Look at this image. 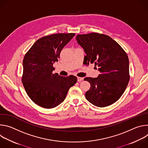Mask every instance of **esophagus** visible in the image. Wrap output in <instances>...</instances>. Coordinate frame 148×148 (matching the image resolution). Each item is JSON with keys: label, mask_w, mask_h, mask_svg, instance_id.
<instances>
[{"label": "esophagus", "mask_w": 148, "mask_h": 148, "mask_svg": "<svg viewBox=\"0 0 148 148\" xmlns=\"http://www.w3.org/2000/svg\"><path fill=\"white\" fill-rule=\"evenodd\" d=\"M83 79H84V78H82V77H77V81H78V82L81 81H82Z\"/></svg>", "instance_id": "esophagus-1"}]
</instances>
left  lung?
I'll use <instances>...</instances> for the list:
<instances>
[{"instance_id": "left-lung-1", "label": "left lung", "mask_w": 148, "mask_h": 148, "mask_svg": "<svg viewBox=\"0 0 148 148\" xmlns=\"http://www.w3.org/2000/svg\"><path fill=\"white\" fill-rule=\"evenodd\" d=\"M78 43L84 49V64L98 66L97 78L86 77L91 84L86 99L95 106L105 107L117 101L130 79L129 58L121 46L111 37L97 33L78 34Z\"/></svg>"}]
</instances>
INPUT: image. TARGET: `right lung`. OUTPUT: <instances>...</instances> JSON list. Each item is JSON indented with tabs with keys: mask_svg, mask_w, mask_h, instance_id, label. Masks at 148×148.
<instances>
[{
	"mask_svg": "<svg viewBox=\"0 0 148 148\" xmlns=\"http://www.w3.org/2000/svg\"><path fill=\"white\" fill-rule=\"evenodd\" d=\"M74 33H58L38 39L26 53L22 81L30 98L38 106L50 109L65 99L69 90L77 81L74 75L53 74V63L58 61L64 47Z\"/></svg>",
	"mask_w": 148,
	"mask_h": 148,
	"instance_id": "obj_1",
	"label": "right lung"
}]
</instances>
